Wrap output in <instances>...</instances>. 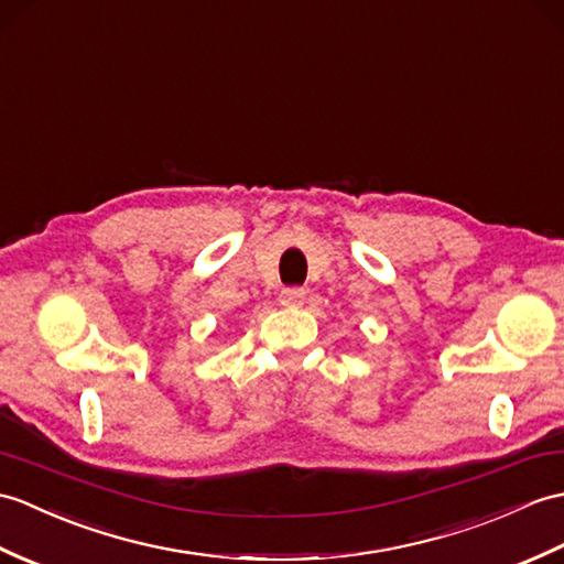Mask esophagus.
<instances>
[{
  "instance_id": "obj_1",
  "label": "esophagus",
  "mask_w": 564,
  "mask_h": 564,
  "mask_svg": "<svg viewBox=\"0 0 564 564\" xmlns=\"http://www.w3.org/2000/svg\"><path fill=\"white\" fill-rule=\"evenodd\" d=\"M305 303V291L303 288H283L281 291V305L285 307H300Z\"/></svg>"
}]
</instances>
